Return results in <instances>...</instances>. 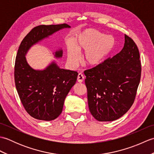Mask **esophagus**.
<instances>
[{
    "instance_id": "1",
    "label": "esophagus",
    "mask_w": 154,
    "mask_h": 154,
    "mask_svg": "<svg viewBox=\"0 0 154 154\" xmlns=\"http://www.w3.org/2000/svg\"><path fill=\"white\" fill-rule=\"evenodd\" d=\"M83 81H84V76L83 75V74L79 73L77 76V81L79 83H82Z\"/></svg>"
}]
</instances>
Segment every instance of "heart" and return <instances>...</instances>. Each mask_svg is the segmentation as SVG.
Returning a JSON list of instances; mask_svg holds the SVG:
<instances>
[{
	"label": "heart",
	"mask_w": 154,
	"mask_h": 154,
	"mask_svg": "<svg viewBox=\"0 0 154 154\" xmlns=\"http://www.w3.org/2000/svg\"><path fill=\"white\" fill-rule=\"evenodd\" d=\"M113 40L109 36H104L94 29H87L81 33L75 42L74 47L67 49V63L75 68L79 63V53L85 51L83 61L86 65L94 67L99 65L109 53L113 46Z\"/></svg>",
	"instance_id": "b5f03b06"
}]
</instances>
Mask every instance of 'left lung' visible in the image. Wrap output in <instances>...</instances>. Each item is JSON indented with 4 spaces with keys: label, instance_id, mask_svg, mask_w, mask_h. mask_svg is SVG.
Returning a JSON list of instances; mask_svg holds the SVG:
<instances>
[{
    "label": "left lung",
    "instance_id": "left-lung-1",
    "mask_svg": "<svg viewBox=\"0 0 154 154\" xmlns=\"http://www.w3.org/2000/svg\"><path fill=\"white\" fill-rule=\"evenodd\" d=\"M124 38L119 54L84 71L89 110L100 122L119 119L135 100L142 71L140 53L132 39Z\"/></svg>",
    "mask_w": 154,
    "mask_h": 154
}]
</instances>
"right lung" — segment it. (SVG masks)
<instances>
[{
  "mask_svg": "<svg viewBox=\"0 0 154 154\" xmlns=\"http://www.w3.org/2000/svg\"><path fill=\"white\" fill-rule=\"evenodd\" d=\"M65 28L67 24L40 25L23 39L16 57L14 81L23 106L30 115L40 120H53L60 115L65 97L76 83L77 71L60 69L52 62L44 70H35L27 63L25 55L32 45ZM61 50L55 57H62Z\"/></svg>",
  "mask_w": 154,
  "mask_h": 154,
  "instance_id": "right-lung-1",
  "label": "right lung"
}]
</instances>
